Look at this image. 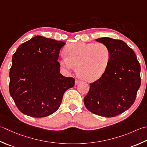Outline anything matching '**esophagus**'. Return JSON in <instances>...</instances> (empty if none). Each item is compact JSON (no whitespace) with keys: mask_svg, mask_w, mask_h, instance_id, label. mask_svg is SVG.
Here are the masks:
<instances>
[{"mask_svg":"<svg viewBox=\"0 0 147 147\" xmlns=\"http://www.w3.org/2000/svg\"><path fill=\"white\" fill-rule=\"evenodd\" d=\"M80 83H81V81H80V80H75V85H78Z\"/></svg>","mask_w":147,"mask_h":147,"instance_id":"1","label":"esophagus"}]
</instances>
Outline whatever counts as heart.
<instances>
[{
  "instance_id": "b5f03b06",
  "label": "heart",
  "mask_w": 147,
  "mask_h": 147,
  "mask_svg": "<svg viewBox=\"0 0 147 147\" xmlns=\"http://www.w3.org/2000/svg\"><path fill=\"white\" fill-rule=\"evenodd\" d=\"M66 55L59 59L60 67L66 73L75 69L83 80L94 82L107 69L111 59L110 50L105 43L76 42L65 49Z\"/></svg>"
}]
</instances>
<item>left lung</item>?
Masks as SVG:
<instances>
[{
    "mask_svg": "<svg viewBox=\"0 0 147 147\" xmlns=\"http://www.w3.org/2000/svg\"><path fill=\"white\" fill-rule=\"evenodd\" d=\"M110 50L107 69L97 81L90 84L83 101L88 111L97 115L113 117L133 105L141 85V67L136 54L122 40L108 37L96 39Z\"/></svg>",
    "mask_w": 147,
    "mask_h": 147,
    "instance_id": "obj_1",
    "label": "left lung"
}]
</instances>
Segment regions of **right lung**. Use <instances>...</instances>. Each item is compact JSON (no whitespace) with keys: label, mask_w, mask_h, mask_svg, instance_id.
<instances>
[{"label":"right lung","mask_w":147,"mask_h":147,"mask_svg":"<svg viewBox=\"0 0 147 147\" xmlns=\"http://www.w3.org/2000/svg\"><path fill=\"white\" fill-rule=\"evenodd\" d=\"M65 43L41 36L20 45L12 57L9 93L19 110L41 118L58 110L75 80L60 73V50Z\"/></svg>","instance_id":"right-lung-1"}]
</instances>
